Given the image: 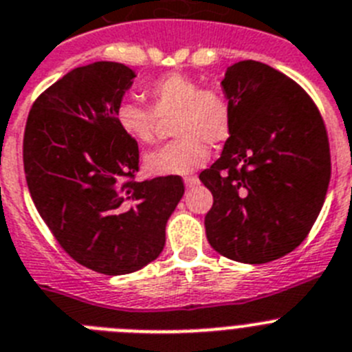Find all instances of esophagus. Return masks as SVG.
<instances>
[{
  "label": "esophagus",
  "mask_w": 352,
  "mask_h": 352,
  "mask_svg": "<svg viewBox=\"0 0 352 352\" xmlns=\"http://www.w3.org/2000/svg\"><path fill=\"white\" fill-rule=\"evenodd\" d=\"M184 182H186V188H193V186L198 184V179L197 177H186Z\"/></svg>",
  "instance_id": "34e87169"
}]
</instances>
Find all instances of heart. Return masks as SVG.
<instances>
[{
	"instance_id": "obj_1",
	"label": "heart",
	"mask_w": 352,
	"mask_h": 352,
	"mask_svg": "<svg viewBox=\"0 0 352 352\" xmlns=\"http://www.w3.org/2000/svg\"><path fill=\"white\" fill-rule=\"evenodd\" d=\"M151 108L133 100L117 106L115 118L122 131L140 145L157 140L161 120L172 122V143L151 152L145 168L155 175H186L209 159V146L227 142L232 131L230 102L216 88L172 72L152 81L145 90Z\"/></svg>"
}]
</instances>
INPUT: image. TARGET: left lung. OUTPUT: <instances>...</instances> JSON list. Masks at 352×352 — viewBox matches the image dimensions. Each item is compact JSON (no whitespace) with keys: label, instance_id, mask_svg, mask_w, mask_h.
Segmentation results:
<instances>
[{"label":"left lung","instance_id":"left-lung-1","mask_svg":"<svg viewBox=\"0 0 352 352\" xmlns=\"http://www.w3.org/2000/svg\"><path fill=\"white\" fill-rule=\"evenodd\" d=\"M232 131L200 173L212 193L207 241L232 261L265 264L307 239L322 209L331 157L316 102L280 70L234 63L221 81Z\"/></svg>","mask_w":352,"mask_h":352}]
</instances>
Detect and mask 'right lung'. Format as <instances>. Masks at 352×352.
Returning a JSON list of instances; mask_svg holds the SVG:
<instances>
[{
	"label": "right lung",
	"mask_w": 352,
	"mask_h": 352,
	"mask_svg": "<svg viewBox=\"0 0 352 352\" xmlns=\"http://www.w3.org/2000/svg\"><path fill=\"white\" fill-rule=\"evenodd\" d=\"M134 78L117 62L70 70L36 97L24 129V173L36 210L78 264L109 276L157 258L184 195L179 175L134 180L138 143L115 118Z\"/></svg>",
	"instance_id": "add662e5"
}]
</instances>
